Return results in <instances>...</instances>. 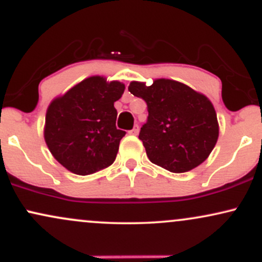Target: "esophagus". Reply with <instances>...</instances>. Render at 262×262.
<instances>
[{
  "instance_id": "1",
  "label": "esophagus",
  "mask_w": 262,
  "mask_h": 262,
  "mask_svg": "<svg viewBox=\"0 0 262 262\" xmlns=\"http://www.w3.org/2000/svg\"><path fill=\"white\" fill-rule=\"evenodd\" d=\"M128 133L130 135H138V133H139V125H134V128L132 129V130H129Z\"/></svg>"
}]
</instances>
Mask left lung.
Wrapping results in <instances>:
<instances>
[{
    "label": "left lung",
    "instance_id": "8db88e82",
    "mask_svg": "<svg viewBox=\"0 0 262 262\" xmlns=\"http://www.w3.org/2000/svg\"><path fill=\"white\" fill-rule=\"evenodd\" d=\"M128 90L148 106V121L139 139L152 164L180 173L208 158L219 127L214 107L206 96L166 79L155 80L151 86L133 81Z\"/></svg>",
    "mask_w": 262,
    "mask_h": 262
}]
</instances>
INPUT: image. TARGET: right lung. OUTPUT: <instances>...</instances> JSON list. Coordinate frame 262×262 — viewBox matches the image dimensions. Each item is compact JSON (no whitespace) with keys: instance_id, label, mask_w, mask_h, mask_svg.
Returning a JSON list of instances; mask_svg holds the SVG:
<instances>
[{"instance_id":"obj_1","label":"right lung","mask_w":262,"mask_h":262,"mask_svg":"<svg viewBox=\"0 0 262 262\" xmlns=\"http://www.w3.org/2000/svg\"><path fill=\"white\" fill-rule=\"evenodd\" d=\"M118 81L101 76L81 81L50 103L45 117L44 138L54 158L76 175H91L116 160L119 141L114 102L124 92Z\"/></svg>"}]
</instances>
